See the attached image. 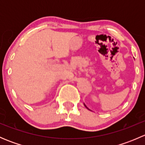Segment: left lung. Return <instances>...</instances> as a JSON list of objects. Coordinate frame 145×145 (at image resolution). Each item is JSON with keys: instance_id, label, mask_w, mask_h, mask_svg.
Here are the masks:
<instances>
[{"instance_id": "1", "label": "left lung", "mask_w": 145, "mask_h": 145, "mask_svg": "<svg viewBox=\"0 0 145 145\" xmlns=\"http://www.w3.org/2000/svg\"><path fill=\"white\" fill-rule=\"evenodd\" d=\"M84 105H85V106H86V108H87V109H88V110H90V109H88V107H87V106H86V105H85V104H84Z\"/></svg>"}]
</instances>
